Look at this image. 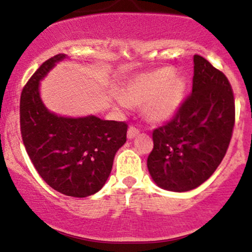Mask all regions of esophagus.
<instances>
[{"instance_id": "obj_1", "label": "esophagus", "mask_w": 252, "mask_h": 252, "mask_svg": "<svg viewBox=\"0 0 252 252\" xmlns=\"http://www.w3.org/2000/svg\"><path fill=\"white\" fill-rule=\"evenodd\" d=\"M138 134H140V130L136 128V126H130L128 129V138H134Z\"/></svg>"}]
</instances>
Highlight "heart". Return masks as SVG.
Instances as JSON below:
<instances>
[{
	"mask_svg": "<svg viewBox=\"0 0 252 252\" xmlns=\"http://www.w3.org/2000/svg\"><path fill=\"white\" fill-rule=\"evenodd\" d=\"M172 68L150 72L137 77L130 83L120 98L121 105H144V114L153 122H163L176 114L185 97L186 84L180 77H175Z\"/></svg>",
	"mask_w": 252,
	"mask_h": 252,
	"instance_id": "b5f03b06",
	"label": "heart"
}]
</instances>
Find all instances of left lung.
<instances>
[{
  "label": "left lung",
  "mask_w": 252,
  "mask_h": 252,
  "mask_svg": "<svg viewBox=\"0 0 252 252\" xmlns=\"http://www.w3.org/2000/svg\"><path fill=\"white\" fill-rule=\"evenodd\" d=\"M192 92L176 114L153 130L147 166L161 189L187 192L215 173L235 126V97L228 79L209 60L193 57Z\"/></svg>",
  "instance_id": "1"
}]
</instances>
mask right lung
<instances>
[{
	"instance_id": "right-lung-1",
	"label": "right lung",
	"mask_w": 252,
	"mask_h": 252,
	"mask_svg": "<svg viewBox=\"0 0 252 252\" xmlns=\"http://www.w3.org/2000/svg\"><path fill=\"white\" fill-rule=\"evenodd\" d=\"M65 58L57 54L40 66L20 99V129L26 152L53 189L74 198L98 192L108 180L115 154L126 141L128 124L96 116L66 118L45 108L39 82Z\"/></svg>"
}]
</instances>
